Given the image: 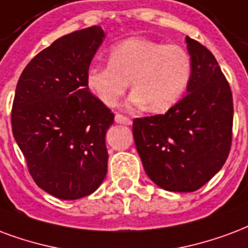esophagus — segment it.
I'll return each instance as SVG.
<instances>
[{"instance_id": "esophagus-1", "label": "esophagus", "mask_w": 248, "mask_h": 248, "mask_svg": "<svg viewBox=\"0 0 248 248\" xmlns=\"http://www.w3.org/2000/svg\"><path fill=\"white\" fill-rule=\"evenodd\" d=\"M114 119H115V122H117V124H133V121H131L129 117H126V115H122V114H115Z\"/></svg>"}]
</instances>
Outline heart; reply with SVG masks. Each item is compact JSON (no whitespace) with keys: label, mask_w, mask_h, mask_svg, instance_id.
<instances>
[{"label":"heart","mask_w":248,"mask_h":248,"mask_svg":"<svg viewBox=\"0 0 248 248\" xmlns=\"http://www.w3.org/2000/svg\"><path fill=\"white\" fill-rule=\"evenodd\" d=\"M193 64L179 45H164L146 38H129L109 51V64H94L87 72V87L106 106H115L126 89L133 106L166 111L183 98L189 87Z\"/></svg>","instance_id":"1"}]
</instances>
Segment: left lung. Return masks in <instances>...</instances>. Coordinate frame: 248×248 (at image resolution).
<instances>
[{"mask_svg": "<svg viewBox=\"0 0 248 248\" xmlns=\"http://www.w3.org/2000/svg\"><path fill=\"white\" fill-rule=\"evenodd\" d=\"M185 42L193 64L188 94L166 114L133 122L143 168L170 192L200 189L223 167L232 147L230 85L206 47L189 36Z\"/></svg>", "mask_w": 248, "mask_h": 248, "instance_id": "8db88e82", "label": "left lung"}]
</instances>
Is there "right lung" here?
I'll return each instance as SVG.
<instances>
[{"label": "right lung", "mask_w": 248, "mask_h": 248, "mask_svg": "<svg viewBox=\"0 0 248 248\" xmlns=\"http://www.w3.org/2000/svg\"><path fill=\"white\" fill-rule=\"evenodd\" d=\"M104 38L100 26L59 38L27 64L16 84L13 135L31 177L56 199L93 193L108 172L105 135L114 114L87 87Z\"/></svg>", "instance_id": "obj_1"}]
</instances>
